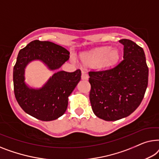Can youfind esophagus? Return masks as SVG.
Segmentation results:
<instances>
[{
	"label": "esophagus",
	"mask_w": 159,
	"mask_h": 159,
	"mask_svg": "<svg viewBox=\"0 0 159 159\" xmlns=\"http://www.w3.org/2000/svg\"><path fill=\"white\" fill-rule=\"evenodd\" d=\"M89 75L88 73L86 72H83L81 74V79L82 80H88L89 79Z\"/></svg>",
	"instance_id": "esophagus-1"
}]
</instances>
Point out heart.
Instances as JSON below:
<instances>
[{"label":"heart","mask_w":159,"mask_h":159,"mask_svg":"<svg viewBox=\"0 0 159 159\" xmlns=\"http://www.w3.org/2000/svg\"><path fill=\"white\" fill-rule=\"evenodd\" d=\"M120 57L119 50L111 48L110 47H103L80 55V58L85 66L89 68L95 67L99 70H105L115 66L119 61ZM71 60L75 61L73 55L71 56Z\"/></svg>","instance_id":"b5f03b06"}]
</instances>
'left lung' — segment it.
I'll list each match as a JSON object with an SVG mask.
<instances>
[{"instance_id":"obj_1","label":"left lung","mask_w":159,"mask_h":159,"mask_svg":"<svg viewBox=\"0 0 159 159\" xmlns=\"http://www.w3.org/2000/svg\"><path fill=\"white\" fill-rule=\"evenodd\" d=\"M119 42L124 46V60L110 70L89 73L92 110L106 121H115L133 113L143 99L148 82L143 49L129 39Z\"/></svg>"}]
</instances>
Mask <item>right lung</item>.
Masks as SVG:
<instances>
[{"label":"right lung","mask_w":159,"mask_h":159,"mask_svg":"<svg viewBox=\"0 0 159 159\" xmlns=\"http://www.w3.org/2000/svg\"><path fill=\"white\" fill-rule=\"evenodd\" d=\"M70 52L53 42L34 40L19 51L13 67L14 93L19 106L32 117L52 121L66 112L68 97L80 80L81 72L58 70L69 59ZM42 61L48 70H57L40 88L30 87L25 81L26 66L33 61Z\"/></svg>","instance_id":"add662e5"}]
</instances>
